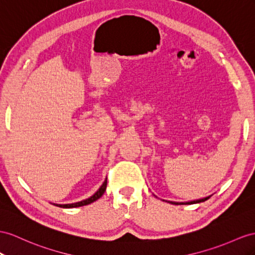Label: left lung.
Returning a JSON list of instances; mask_svg holds the SVG:
<instances>
[{
	"mask_svg": "<svg viewBox=\"0 0 255 255\" xmlns=\"http://www.w3.org/2000/svg\"><path fill=\"white\" fill-rule=\"evenodd\" d=\"M211 197L210 196H207V197H204V198H200V199H196V200H192V201H186V202H177V201H167V202H170V204L172 205H193V204H199V202H202V201H206L207 199H209ZM165 201V200H164Z\"/></svg>",
	"mask_w": 255,
	"mask_h": 255,
	"instance_id": "obj_1",
	"label": "left lung"
}]
</instances>
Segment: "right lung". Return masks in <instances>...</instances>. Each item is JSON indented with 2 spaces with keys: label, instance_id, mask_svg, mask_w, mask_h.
<instances>
[{
  "label": "right lung",
  "instance_id": "right-lung-1",
  "mask_svg": "<svg viewBox=\"0 0 255 255\" xmlns=\"http://www.w3.org/2000/svg\"><path fill=\"white\" fill-rule=\"evenodd\" d=\"M107 184H108V181L106 180L103 182V184L99 187V190H98L93 196H90V197L87 198V199H84V200L78 201V202H74V204H65V205H56L55 204V206L60 207V208H76V207H82V206L89 205V204H91V202H94V201L99 199L101 196L104 194V192H106V190H107Z\"/></svg>",
  "mask_w": 255,
  "mask_h": 255
}]
</instances>
